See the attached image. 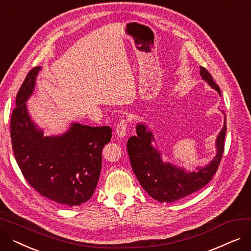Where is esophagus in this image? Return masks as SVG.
Masks as SVG:
<instances>
[{
	"mask_svg": "<svg viewBox=\"0 0 251 251\" xmlns=\"http://www.w3.org/2000/svg\"><path fill=\"white\" fill-rule=\"evenodd\" d=\"M116 134L118 137H125L127 134V121L126 120H121L117 124L116 127Z\"/></svg>",
	"mask_w": 251,
	"mask_h": 251,
	"instance_id": "esophagus-1",
	"label": "esophagus"
}]
</instances>
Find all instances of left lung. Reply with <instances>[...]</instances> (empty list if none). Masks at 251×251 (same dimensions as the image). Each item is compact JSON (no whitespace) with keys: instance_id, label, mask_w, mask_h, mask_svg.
I'll list each match as a JSON object with an SVG mask.
<instances>
[{"instance_id":"obj_1","label":"left lung","mask_w":251,"mask_h":251,"mask_svg":"<svg viewBox=\"0 0 251 251\" xmlns=\"http://www.w3.org/2000/svg\"><path fill=\"white\" fill-rule=\"evenodd\" d=\"M201 75L210 86L221 95L220 87L214 81L212 75L201 67ZM227 131L226 117L224 127L216 141L217 154L206 167L197 168V171L186 172L182 168L164 163L161 152L155 150L151 131H148L144 124H137L136 136H131L127 142V151L133 172L140 185L153 200L160 202H173L196 192L212 180L219 168L224 152V141Z\"/></svg>"}]
</instances>
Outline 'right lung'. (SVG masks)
<instances>
[{"instance_id": "obj_1", "label": "right lung", "mask_w": 251, "mask_h": 251, "mask_svg": "<svg viewBox=\"0 0 251 251\" xmlns=\"http://www.w3.org/2000/svg\"><path fill=\"white\" fill-rule=\"evenodd\" d=\"M39 70L37 66L28 72L16 96L11 116L12 149L24 178L39 194L60 204L78 206L96 190L101 151L111 141L112 129L73 123L62 135L44 136L26 108Z\"/></svg>"}]
</instances>
